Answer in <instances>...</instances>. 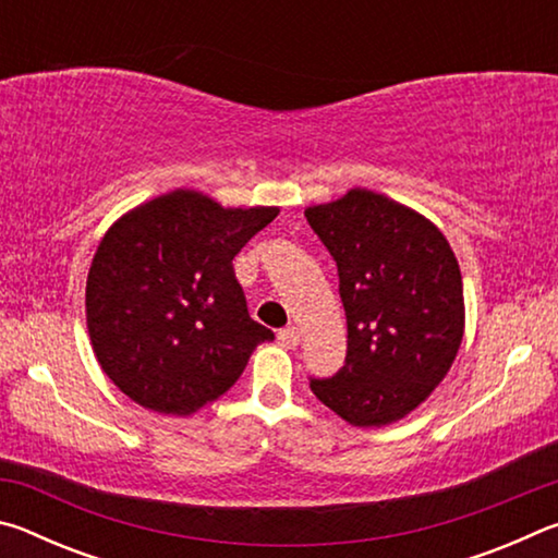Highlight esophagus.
<instances>
[{
  "label": "esophagus",
  "mask_w": 558,
  "mask_h": 558,
  "mask_svg": "<svg viewBox=\"0 0 558 558\" xmlns=\"http://www.w3.org/2000/svg\"><path fill=\"white\" fill-rule=\"evenodd\" d=\"M278 339L286 347H298V342H300V329L295 327V325H288V327H282L280 332H278Z\"/></svg>",
  "instance_id": "1"
}]
</instances>
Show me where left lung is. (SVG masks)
Returning <instances> with one entry per match:
<instances>
[{"label": "left lung", "mask_w": 558, "mask_h": 558, "mask_svg": "<svg viewBox=\"0 0 558 558\" xmlns=\"http://www.w3.org/2000/svg\"><path fill=\"white\" fill-rule=\"evenodd\" d=\"M305 216L337 263L347 315L344 366L310 389L352 426H389L456 362L465 329L456 253L426 216L369 189Z\"/></svg>", "instance_id": "left-lung-1"}]
</instances>
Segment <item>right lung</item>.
<instances>
[{"mask_svg": "<svg viewBox=\"0 0 558 558\" xmlns=\"http://www.w3.org/2000/svg\"><path fill=\"white\" fill-rule=\"evenodd\" d=\"M278 211L223 209L174 189L110 226L88 270L86 319L122 393L186 415L239 381L253 349L276 335L251 319L233 258Z\"/></svg>", "mask_w": 558, "mask_h": 558, "instance_id": "add662e5", "label": "right lung"}]
</instances>
